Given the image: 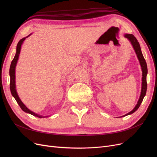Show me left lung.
I'll list each match as a JSON object with an SVG mask.
<instances>
[{
	"label": "left lung",
	"mask_w": 157,
	"mask_h": 157,
	"mask_svg": "<svg viewBox=\"0 0 157 157\" xmlns=\"http://www.w3.org/2000/svg\"><path fill=\"white\" fill-rule=\"evenodd\" d=\"M124 37L127 38V39L129 40L130 42H131L133 48H134V49L135 50V52L137 55V58H138V59H139L141 67V70H142V84H141V94H140V96L139 98V100H138V101H137V105L135 106V107L134 108V109H133L132 111H131L130 113L126 114L125 115H123L121 117H125L128 115H131V114L134 113L135 111H136L137 110V109L140 107L141 103L142 101H143V99L145 96L146 92H147V63H146V61H145L144 57L143 54H142L140 43L138 42V41H137V40L136 39V38L132 34H125Z\"/></svg>",
	"instance_id": "left-lung-1"
}]
</instances>
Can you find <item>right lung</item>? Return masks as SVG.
<instances>
[{
	"label": "right lung",
	"mask_w": 157,
	"mask_h": 157,
	"mask_svg": "<svg viewBox=\"0 0 157 157\" xmlns=\"http://www.w3.org/2000/svg\"><path fill=\"white\" fill-rule=\"evenodd\" d=\"M31 34H30L29 36H30ZM29 36H27V37L25 38H23L22 39H21L20 41L18 42V43L17 44V47H16V53L15 56H14V58L13 59V60L12 61V63L10 65V71H9V73H10V91H11V94L12 95V96L15 98V99L16 100L17 103H18V105H20V107H21V109L22 110L27 113H29L31 115L35 116V117H37L39 118H44V117H48V116H42V115H38V114L35 113L34 112L31 111V110H29V109H28L24 104L23 103V102L21 101V100L20 99V98H19L17 91H16V77H15V70H16V66L17 62V60L19 58V56H20V50H21V45L23 44V41L25 40V39L26 38H27Z\"/></svg>",
	"instance_id": "add662e5"
}]
</instances>
